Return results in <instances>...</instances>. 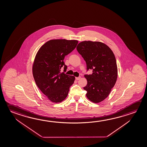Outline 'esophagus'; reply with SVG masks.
Segmentation results:
<instances>
[{
  "mask_svg": "<svg viewBox=\"0 0 147 147\" xmlns=\"http://www.w3.org/2000/svg\"><path fill=\"white\" fill-rule=\"evenodd\" d=\"M80 78H81V77H80H80H75V79L77 80H80Z\"/></svg>",
  "mask_w": 147,
  "mask_h": 147,
  "instance_id": "obj_1",
  "label": "esophagus"
}]
</instances>
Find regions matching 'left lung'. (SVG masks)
I'll return each instance as SVG.
<instances>
[{"instance_id": "1", "label": "left lung", "mask_w": 147, "mask_h": 147, "mask_svg": "<svg viewBox=\"0 0 147 147\" xmlns=\"http://www.w3.org/2000/svg\"><path fill=\"white\" fill-rule=\"evenodd\" d=\"M77 50L87 64V71L92 74L84 75L87 84L84 88L90 101L98 103L108 96L117 78L115 57L111 49L99 41H84L77 45Z\"/></svg>"}]
</instances>
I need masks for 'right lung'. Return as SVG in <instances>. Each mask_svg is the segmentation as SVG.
Instances as JSON below:
<instances>
[{
  "mask_svg": "<svg viewBox=\"0 0 147 147\" xmlns=\"http://www.w3.org/2000/svg\"><path fill=\"white\" fill-rule=\"evenodd\" d=\"M76 40L53 39L47 41L39 49L34 59L32 71L39 89L52 102H60L67 97L74 76L60 72L67 66L63 61L65 56L77 46Z\"/></svg>",
  "mask_w": 147,
  "mask_h": 147,
  "instance_id": "add662e5",
  "label": "right lung"
}]
</instances>
